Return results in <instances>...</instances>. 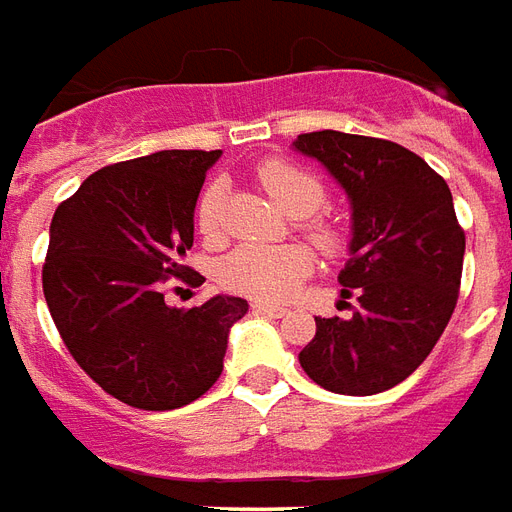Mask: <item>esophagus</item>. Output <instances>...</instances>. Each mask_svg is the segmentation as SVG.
<instances>
[{
	"instance_id": "34e87169",
	"label": "esophagus",
	"mask_w": 512,
	"mask_h": 512,
	"mask_svg": "<svg viewBox=\"0 0 512 512\" xmlns=\"http://www.w3.org/2000/svg\"><path fill=\"white\" fill-rule=\"evenodd\" d=\"M253 310L256 313H264V315H272V318H283L288 313L283 305H272V302H253Z\"/></svg>"
}]
</instances>
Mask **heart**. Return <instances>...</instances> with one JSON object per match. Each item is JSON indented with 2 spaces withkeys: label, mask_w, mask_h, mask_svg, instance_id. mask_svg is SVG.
Listing matches in <instances>:
<instances>
[{
  "label": "heart",
  "mask_w": 512,
  "mask_h": 512,
  "mask_svg": "<svg viewBox=\"0 0 512 512\" xmlns=\"http://www.w3.org/2000/svg\"><path fill=\"white\" fill-rule=\"evenodd\" d=\"M261 186L270 191L288 215L305 218L313 215L324 202V188L302 169L280 161L264 164L259 172ZM199 232L215 240L224 226V183L215 180L202 191L197 205ZM310 234L324 248H334V232L326 226L310 224ZM313 272V253L305 245H240L221 261L218 278L229 291L259 302H280Z\"/></svg>",
  "instance_id": "heart-1"
}]
</instances>
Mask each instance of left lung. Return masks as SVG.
<instances>
[{"mask_svg": "<svg viewBox=\"0 0 512 512\" xmlns=\"http://www.w3.org/2000/svg\"><path fill=\"white\" fill-rule=\"evenodd\" d=\"M291 148L348 197L351 259L340 286L359 297L351 318H315L299 364L334 394L388 391L421 367L456 307L464 232L451 188L421 156L378 137L324 129L299 134Z\"/></svg>", "mask_w": 512, "mask_h": 512, "instance_id": "left-lung-1", "label": "left lung"}]
</instances>
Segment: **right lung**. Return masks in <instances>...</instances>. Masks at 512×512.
<instances>
[{
    "mask_svg": "<svg viewBox=\"0 0 512 512\" xmlns=\"http://www.w3.org/2000/svg\"><path fill=\"white\" fill-rule=\"evenodd\" d=\"M221 151H159L99 169L51 221L42 291L61 340L91 380L140 410L194 402L224 370L242 297L199 307L164 302L188 278L194 207Z\"/></svg>",
    "mask_w": 512,
    "mask_h": 512,
    "instance_id": "right-lung-1",
    "label": "right lung"
}]
</instances>
